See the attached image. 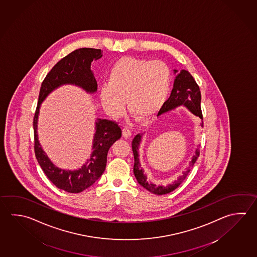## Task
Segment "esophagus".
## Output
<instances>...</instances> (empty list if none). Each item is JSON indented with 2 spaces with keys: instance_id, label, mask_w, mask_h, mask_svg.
<instances>
[{
  "instance_id": "obj_1",
  "label": "esophagus",
  "mask_w": 257,
  "mask_h": 257,
  "mask_svg": "<svg viewBox=\"0 0 257 257\" xmlns=\"http://www.w3.org/2000/svg\"><path fill=\"white\" fill-rule=\"evenodd\" d=\"M122 135L123 137H125V138H127V137H131V131L127 126H125L124 128H123V131H122Z\"/></svg>"
}]
</instances>
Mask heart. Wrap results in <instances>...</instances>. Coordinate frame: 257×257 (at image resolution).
<instances>
[{"label":"heart","mask_w":257,"mask_h":257,"mask_svg":"<svg viewBox=\"0 0 257 257\" xmlns=\"http://www.w3.org/2000/svg\"><path fill=\"white\" fill-rule=\"evenodd\" d=\"M171 79V70L165 61L123 57L108 71L107 84L99 89V99L111 117L121 116L126 100L127 110L146 120L163 106Z\"/></svg>","instance_id":"1"}]
</instances>
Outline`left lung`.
Listing matches in <instances>:
<instances>
[{"instance_id": "left-lung-1", "label": "left lung", "mask_w": 257, "mask_h": 257, "mask_svg": "<svg viewBox=\"0 0 257 257\" xmlns=\"http://www.w3.org/2000/svg\"><path fill=\"white\" fill-rule=\"evenodd\" d=\"M175 74L178 72V70H174ZM179 106H185L192 112L195 116L200 117L203 119L202 110H201V92L198 85L196 84V80L187 70H182L180 73H178L174 81L172 91L170 94V97L167 101H165L162 107L160 108L159 114L161 115L166 112L170 111ZM201 126H203V122L201 123ZM142 136L138 134L132 140V151L134 155V175L138 180V182L147 190L153 193L155 195H165L170 192L174 191L177 187L181 185V183L186 179L187 175L190 172L192 167L196 161V159L199 157V150L196 149L195 155L192 157L191 161L189 163V167L186 168V170L183 172L181 176L178 177L177 180L173 181L171 184H168V186H157L156 184L150 182L147 178V176L144 174L143 168H141L140 162V143H141Z\"/></svg>"}]
</instances>
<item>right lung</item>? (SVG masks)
I'll return each instance as SVG.
<instances>
[{"label": "right lung", "mask_w": 257, "mask_h": 257, "mask_svg": "<svg viewBox=\"0 0 257 257\" xmlns=\"http://www.w3.org/2000/svg\"><path fill=\"white\" fill-rule=\"evenodd\" d=\"M102 57L99 49L81 48L70 52L52 68L42 81L39 101L33 117L34 152L43 172L58 188L69 193H80L101 177L107 165V152L113 143L121 138V128L116 121L98 118L94 134L92 153L87 162L77 170L57 168L38 140V116L42 101L47 96L61 85L79 86L89 93L97 91L98 85L90 70L91 62Z\"/></svg>", "instance_id": "obj_1"}]
</instances>
